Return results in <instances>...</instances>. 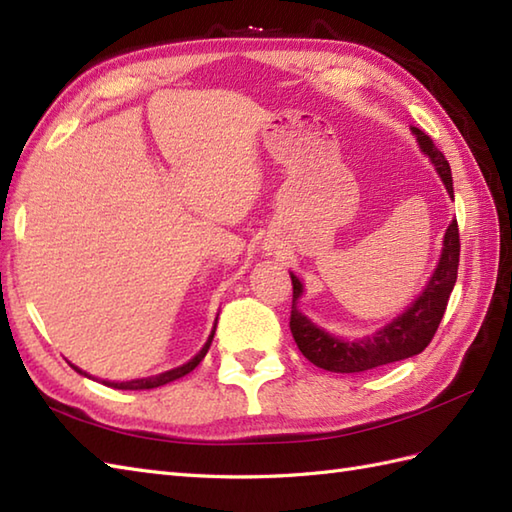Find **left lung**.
<instances>
[{
    "mask_svg": "<svg viewBox=\"0 0 512 512\" xmlns=\"http://www.w3.org/2000/svg\"><path fill=\"white\" fill-rule=\"evenodd\" d=\"M416 134L420 149L427 154L433 162V167L440 173V178L447 187L449 195L453 198V180H451V167L442 151L433 145V140L420 132L418 127H411ZM458 266H460V231L458 220H453L444 233V246L436 273L431 275L427 288L422 295L411 303V306L396 317L385 328H380L372 336L365 339L345 341L339 336H332L319 325H314L306 314L297 310V301L303 292L301 281L290 273L292 279V310H290V332L295 336V343L301 354L321 369L336 374H354L365 372V369H374L380 365L402 361V358L420 354L427 347L436 334L438 325L447 310L449 297L458 279Z\"/></svg>",
    "mask_w": 512,
    "mask_h": 512,
    "instance_id": "1",
    "label": "left lung"
}]
</instances>
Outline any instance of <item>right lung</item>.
I'll list each match as a JSON object with an SVG mask.
<instances>
[{
    "instance_id": "obj_1",
    "label": "right lung",
    "mask_w": 512,
    "mask_h": 512,
    "mask_svg": "<svg viewBox=\"0 0 512 512\" xmlns=\"http://www.w3.org/2000/svg\"><path fill=\"white\" fill-rule=\"evenodd\" d=\"M213 334H215V325H213V330H211V336H209V341L204 343V347L202 350L195 354L189 363H184V365H180V367H176V369H169V372H165V374H158V376H149V378H136V380H127V383H110V380H101L103 385H107V387H114V389H154V387H160V385H167V383H171V380H176V378H182V376H187L189 372H193L195 367L200 365V361L202 358L206 356V352H209V347H211V341H213ZM76 372L79 374H83V376H88L83 372V369H79L76 365H72ZM88 378H92V376H88Z\"/></svg>"
}]
</instances>
